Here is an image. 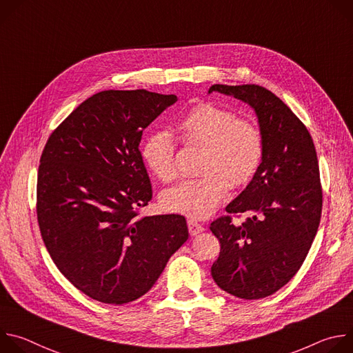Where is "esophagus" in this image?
Listing matches in <instances>:
<instances>
[{"label": "esophagus", "instance_id": "1", "mask_svg": "<svg viewBox=\"0 0 353 353\" xmlns=\"http://www.w3.org/2000/svg\"><path fill=\"white\" fill-rule=\"evenodd\" d=\"M187 223H188V232H190L191 236H196L198 233H203V232H204V226L196 223L195 221H191V219H190Z\"/></svg>", "mask_w": 353, "mask_h": 353}]
</instances>
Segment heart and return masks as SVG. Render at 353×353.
I'll return each mask as SVG.
<instances>
[{
	"label": "heart",
	"mask_w": 353,
	"mask_h": 353,
	"mask_svg": "<svg viewBox=\"0 0 353 353\" xmlns=\"http://www.w3.org/2000/svg\"><path fill=\"white\" fill-rule=\"evenodd\" d=\"M177 128L187 145L203 146L199 173L204 176L163 191L161 203L169 212L204 219L223 203L229 183L243 187L256 176L264 154L263 135L254 123L214 103L194 106ZM174 154V141L166 131L148 135L141 148L146 168L163 183L177 176Z\"/></svg>",
	"instance_id": "obj_1"
}]
</instances>
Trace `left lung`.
I'll use <instances>...</instances> for the list:
<instances>
[{"label":"left lung","mask_w":353,"mask_h":353,"mask_svg":"<svg viewBox=\"0 0 353 353\" xmlns=\"http://www.w3.org/2000/svg\"><path fill=\"white\" fill-rule=\"evenodd\" d=\"M233 96L256 112L264 141L261 165L226 207L248 214L211 223L221 253L211 274L225 292L247 300L285 286L303 264L316 237L323 192L316 148L305 124L268 89L259 85H212L208 93Z\"/></svg>","instance_id":"8db88e82"}]
</instances>
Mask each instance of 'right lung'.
Masks as SVG:
<instances>
[{
  "label": "right lung",
  "mask_w": 353,
  "mask_h": 353,
  "mask_svg": "<svg viewBox=\"0 0 353 353\" xmlns=\"http://www.w3.org/2000/svg\"><path fill=\"white\" fill-rule=\"evenodd\" d=\"M176 94L103 90L50 135L39 165L37 221L50 257L81 292L124 305L155 285L187 241L181 215L138 218L152 199L139 142Z\"/></svg>",
  "instance_id": "right-lung-1"
}]
</instances>
